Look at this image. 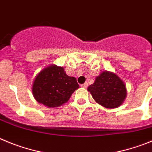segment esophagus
<instances>
[{
    "instance_id": "esophagus-1",
    "label": "esophagus",
    "mask_w": 152,
    "mask_h": 152,
    "mask_svg": "<svg viewBox=\"0 0 152 152\" xmlns=\"http://www.w3.org/2000/svg\"><path fill=\"white\" fill-rule=\"evenodd\" d=\"M88 83H85L84 84H83V85H81V87H83V88H87V87H88Z\"/></svg>"
}]
</instances>
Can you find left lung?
I'll return each mask as SVG.
<instances>
[{
  "mask_svg": "<svg viewBox=\"0 0 152 152\" xmlns=\"http://www.w3.org/2000/svg\"><path fill=\"white\" fill-rule=\"evenodd\" d=\"M95 102L107 108H117L126 97V85L115 73L104 71L88 87Z\"/></svg>",
  "mask_w": 152,
  "mask_h": 152,
  "instance_id": "1",
  "label": "left lung"
}]
</instances>
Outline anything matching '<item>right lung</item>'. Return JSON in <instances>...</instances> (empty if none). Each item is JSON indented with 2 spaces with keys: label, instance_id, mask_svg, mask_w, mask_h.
Instances as JSON below:
<instances>
[{
  "label": "right lung",
  "instance_id": "obj_1",
  "mask_svg": "<svg viewBox=\"0 0 152 152\" xmlns=\"http://www.w3.org/2000/svg\"><path fill=\"white\" fill-rule=\"evenodd\" d=\"M79 87L76 78L67 76L64 68L50 65L37 75L32 91L39 103L48 107H57L66 103Z\"/></svg>",
  "mask_w": 152,
  "mask_h": 152
}]
</instances>
